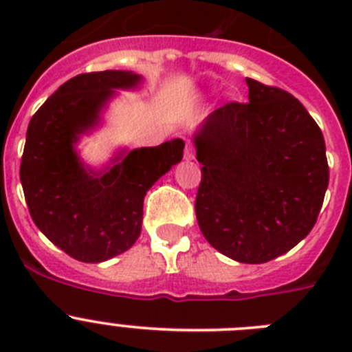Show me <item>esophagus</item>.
Here are the masks:
<instances>
[{
    "instance_id": "obj_1",
    "label": "esophagus",
    "mask_w": 352,
    "mask_h": 352,
    "mask_svg": "<svg viewBox=\"0 0 352 352\" xmlns=\"http://www.w3.org/2000/svg\"><path fill=\"white\" fill-rule=\"evenodd\" d=\"M185 158L186 160H194L195 158V148L190 141L186 142V146H185Z\"/></svg>"
}]
</instances>
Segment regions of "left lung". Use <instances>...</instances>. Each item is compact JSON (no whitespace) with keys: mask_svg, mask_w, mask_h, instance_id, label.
Masks as SVG:
<instances>
[{"mask_svg":"<svg viewBox=\"0 0 352 352\" xmlns=\"http://www.w3.org/2000/svg\"><path fill=\"white\" fill-rule=\"evenodd\" d=\"M194 135L201 167L195 214L208 243L261 264L312 231L329 182L321 129L291 93L248 79Z\"/></svg>","mask_w":352,"mask_h":352,"instance_id":"1","label":"left lung"}]
</instances>
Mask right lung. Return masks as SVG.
Instances as JSON below:
<instances>
[{"instance_id": "1", "label": "right lung", "mask_w": 352, "mask_h": 352, "mask_svg": "<svg viewBox=\"0 0 352 352\" xmlns=\"http://www.w3.org/2000/svg\"><path fill=\"white\" fill-rule=\"evenodd\" d=\"M139 82L133 72L80 74L61 84L28 125L21 183L31 219L80 263H102L135 243L146 192L183 158L182 139L120 153L98 173L77 157L74 144L98 123L114 89Z\"/></svg>"}]
</instances>
